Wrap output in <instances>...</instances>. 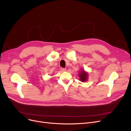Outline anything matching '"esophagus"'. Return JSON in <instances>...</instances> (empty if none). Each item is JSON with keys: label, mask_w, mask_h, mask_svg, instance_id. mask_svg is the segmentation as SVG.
<instances>
[{"label": "esophagus", "mask_w": 131, "mask_h": 131, "mask_svg": "<svg viewBox=\"0 0 131 131\" xmlns=\"http://www.w3.org/2000/svg\"><path fill=\"white\" fill-rule=\"evenodd\" d=\"M60 71L61 72H65V71H66V69H65V68H61Z\"/></svg>", "instance_id": "34e87169"}]
</instances>
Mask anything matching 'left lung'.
Segmentation results:
<instances>
[{
	"label": "left lung",
	"mask_w": 131,
	"mask_h": 131,
	"mask_svg": "<svg viewBox=\"0 0 131 131\" xmlns=\"http://www.w3.org/2000/svg\"><path fill=\"white\" fill-rule=\"evenodd\" d=\"M79 76L81 81L85 82L88 79V73L83 70L80 73V74H79Z\"/></svg>",
	"instance_id": "8db88e82"
}]
</instances>
